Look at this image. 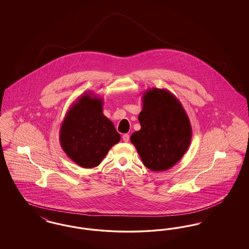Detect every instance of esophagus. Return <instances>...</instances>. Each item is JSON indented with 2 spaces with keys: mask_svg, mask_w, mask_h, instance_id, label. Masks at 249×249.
<instances>
[{
  "mask_svg": "<svg viewBox=\"0 0 249 249\" xmlns=\"http://www.w3.org/2000/svg\"><path fill=\"white\" fill-rule=\"evenodd\" d=\"M122 139H123L124 142H128L130 140V135L128 133H125V134L122 135Z\"/></svg>",
  "mask_w": 249,
  "mask_h": 249,
  "instance_id": "34e87169",
  "label": "esophagus"
}]
</instances>
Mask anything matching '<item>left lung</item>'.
Masks as SVG:
<instances>
[{"label": "left lung", "instance_id": "1", "mask_svg": "<svg viewBox=\"0 0 249 249\" xmlns=\"http://www.w3.org/2000/svg\"><path fill=\"white\" fill-rule=\"evenodd\" d=\"M138 119L141 130L133 132L130 142L143 165L154 172L176 165L190 146V119L178 98L164 89H148L142 96Z\"/></svg>", "mask_w": 249, "mask_h": 249}]
</instances>
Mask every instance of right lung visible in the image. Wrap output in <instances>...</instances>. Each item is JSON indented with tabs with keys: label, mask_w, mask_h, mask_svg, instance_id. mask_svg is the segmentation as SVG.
Segmentation results:
<instances>
[{
	"label": "right lung",
	"mask_w": 249,
	"mask_h": 249,
	"mask_svg": "<svg viewBox=\"0 0 249 249\" xmlns=\"http://www.w3.org/2000/svg\"><path fill=\"white\" fill-rule=\"evenodd\" d=\"M103 106L102 98L85 92L70 107L59 129L61 148L83 168L99 165L120 141L113 122L103 113Z\"/></svg>",
	"instance_id": "obj_1"
}]
</instances>
